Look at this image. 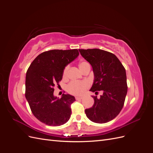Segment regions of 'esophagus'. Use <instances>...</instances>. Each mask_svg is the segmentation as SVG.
Instances as JSON below:
<instances>
[{"label": "esophagus", "instance_id": "34e87169", "mask_svg": "<svg viewBox=\"0 0 153 153\" xmlns=\"http://www.w3.org/2000/svg\"><path fill=\"white\" fill-rule=\"evenodd\" d=\"M83 98L82 97H81V96H76L75 97V99L76 100H82Z\"/></svg>", "mask_w": 153, "mask_h": 153}]
</instances>
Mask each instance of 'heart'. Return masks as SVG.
I'll use <instances>...</instances> for the list:
<instances>
[{"mask_svg": "<svg viewBox=\"0 0 153 153\" xmlns=\"http://www.w3.org/2000/svg\"><path fill=\"white\" fill-rule=\"evenodd\" d=\"M89 64L88 62L83 61L79 64V68L82 71L87 65ZM69 69V66H67L64 68L62 77L66 78L68 74V71ZM89 87V82L87 81H72L68 84L67 87L68 91L72 94L74 95H82L85 92L88 87Z\"/></svg>", "mask_w": 153, "mask_h": 153, "instance_id": "1", "label": "heart"}]
</instances>
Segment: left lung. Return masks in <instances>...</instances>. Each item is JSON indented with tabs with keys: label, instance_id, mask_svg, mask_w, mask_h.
Masks as SVG:
<instances>
[{
	"label": "left lung",
	"instance_id": "obj_1",
	"mask_svg": "<svg viewBox=\"0 0 153 153\" xmlns=\"http://www.w3.org/2000/svg\"><path fill=\"white\" fill-rule=\"evenodd\" d=\"M78 50L94 72V83L90 91L96 93L103 91L100 99L92 96L94 105L85 109V114L94 123H108L117 117L124 106L128 91L126 70L112 53L98 48Z\"/></svg>",
	"mask_w": 153,
	"mask_h": 153
}]
</instances>
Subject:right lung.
<instances>
[{"mask_svg":"<svg viewBox=\"0 0 153 153\" xmlns=\"http://www.w3.org/2000/svg\"><path fill=\"white\" fill-rule=\"evenodd\" d=\"M78 55L77 49L47 51L39 54L27 69L25 98L32 114L41 123L58 126L70 118L75 97L63 94L59 99L53 96V87L59 86L64 68Z\"/></svg>","mask_w":153,"mask_h":153,"instance_id":"add662e5","label":"right lung"}]
</instances>
